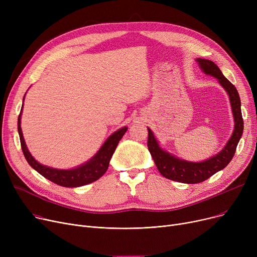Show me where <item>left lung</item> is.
Listing matches in <instances>:
<instances>
[{"label": "left lung", "mask_w": 257, "mask_h": 257, "mask_svg": "<svg viewBox=\"0 0 257 257\" xmlns=\"http://www.w3.org/2000/svg\"><path fill=\"white\" fill-rule=\"evenodd\" d=\"M201 69L207 75H211L219 80L220 84L226 89L230 99L234 117V130L224 149L215 156L202 161V163H188L180 160L160 149L152 131L148 128V149H149L154 163L164 177L182 183L203 182L213 174L223 170L234 156L236 146L241 138L244 129V120L240 110V99L235 86L222 74L214 62L207 59H197Z\"/></svg>", "instance_id": "left-lung-1"}]
</instances>
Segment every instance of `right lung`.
<instances>
[{
	"instance_id": "add662e5",
	"label": "right lung",
	"mask_w": 257,
	"mask_h": 257,
	"mask_svg": "<svg viewBox=\"0 0 257 257\" xmlns=\"http://www.w3.org/2000/svg\"><path fill=\"white\" fill-rule=\"evenodd\" d=\"M21 114L22 110L18 119V130L20 134L22 150L26 160L28 161V164L34 170H36L40 175H43L45 178L65 187L82 186L101 178L107 171L108 166H109L110 158L115 150L118 142L127 131V127H124L114 132L112 136L110 138H108V140L104 143L99 152L85 165L80 166L79 168L73 170H56L40 165L29 153L28 149H27L26 147V143L24 141V137L21 129Z\"/></svg>"
}]
</instances>
